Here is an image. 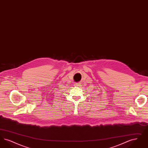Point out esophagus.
<instances>
[{"mask_svg": "<svg viewBox=\"0 0 148 148\" xmlns=\"http://www.w3.org/2000/svg\"><path fill=\"white\" fill-rule=\"evenodd\" d=\"M74 85L75 86H77V87H78V86H80V84H79V83H75Z\"/></svg>", "mask_w": 148, "mask_h": 148, "instance_id": "1", "label": "esophagus"}]
</instances>
